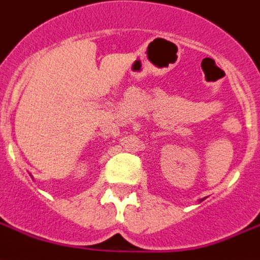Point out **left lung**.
<instances>
[{
  "label": "left lung",
  "instance_id": "obj_1",
  "mask_svg": "<svg viewBox=\"0 0 260 260\" xmlns=\"http://www.w3.org/2000/svg\"><path fill=\"white\" fill-rule=\"evenodd\" d=\"M204 199H206V197H204ZM204 199H202V200H200V202H203V200H204Z\"/></svg>",
  "mask_w": 260,
  "mask_h": 260
}]
</instances>
